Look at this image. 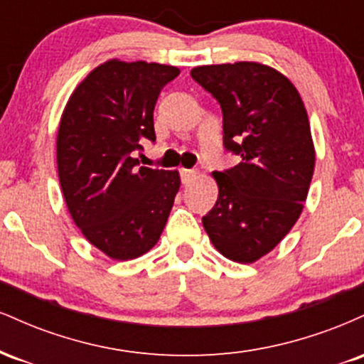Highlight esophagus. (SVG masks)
<instances>
[{"label":"esophagus","mask_w":364,"mask_h":364,"mask_svg":"<svg viewBox=\"0 0 364 364\" xmlns=\"http://www.w3.org/2000/svg\"><path fill=\"white\" fill-rule=\"evenodd\" d=\"M196 178H198V171L181 169V181H183V185H190V183L195 181Z\"/></svg>","instance_id":"obj_1"}]
</instances>
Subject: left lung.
<instances>
[{
  "label": "left lung",
  "instance_id": "obj_1",
  "mask_svg": "<svg viewBox=\"0 0 364 364\" xmlns=\"http://www.w3.org/2000/svg\"><path fill=\"white\" fill-rule=\"evenodd\" d=\"M191 77L220 104L224 147L241 157L212 173L219 196L203 228L225 258L253 263L303 212L315 169L306 109L289 78L262 63L196 66Z\"/></svg>",
  "mask_w": 364,
  "mask_h": 364
}]
</instances>
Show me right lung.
<instances>
[{
  "mask_svg": "<svg viewBox=\"0 0 364 364\" xmlns=\"http://www.w3.org/2000/svg\"><path fill=\"white\" fill-rule=\"evenodd\" d=\"M178 75L176 66L109 60L63 111L56 159L66 207L87 241L114 260L157 243L181 185L178 171L145 168L136 157L145 140L156 141L154 107Z\"/></svg>",
  "mask_w": 364,
  "mask_h": 364,
  "instance_id": "right-lung-1",
  "label": "right lung"
}]
</instances>
